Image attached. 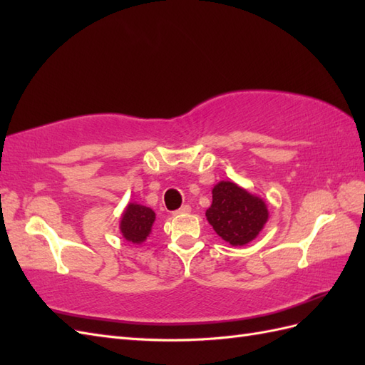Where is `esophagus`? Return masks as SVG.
Returning <instances> with one entry per match:
<instances>
[{"mask_svg": "<svg viewBox=\"0 0 365 365\" xmlns=\"http://www.w3.org/2000/svg\"><path fill=\"white\" fill-rule=\"evenodd\" d=\"M192 212L190 205H182L180 210H176V212L173 213V216H181V215H189Z\"/></svg>", "mask_w": 365, "mask_h": 365, "instance_id": "esophagus-1", "label": "esophagus"}]
</instances>
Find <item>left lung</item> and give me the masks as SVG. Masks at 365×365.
Instances as JSON below:
<instances>
[{
    "label": "left lung",
    "mask_w": 365,
    "mask_h": 365,
    "mask_svg": "<svg viewBox=\"0 0 365 365\" xmlns=\"http://www.w3.org/2000/svg\"><path fill=\"white\" fill-rule=\"evenodd\" d=\"M212 195L205 217L216 235L231 247L250 244L268 222L267 202L233 181H219Z\"/></svg>",
    "instance_id": "1"
}]
</instances>
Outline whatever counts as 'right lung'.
I'll list each match as a JSON object with an SVG mask.
<instances>
[{
  "instance_id": "1",
  "label": "right lung",
  "mask_w": 365,
  "mask_h": 365,
  "mask_svg": "<svg viewBox=\"0 0 365 365\" xmlns=\"http://www.w3.org/2000/svg\"><path fill=\"white\" fill-rule=\"evenodd\" d=\"M155 216L152 208L138 202H129L120 216L118 228L121 236L135 245L143 244L150 235Z\"/></svg>"
}]
</instances>
